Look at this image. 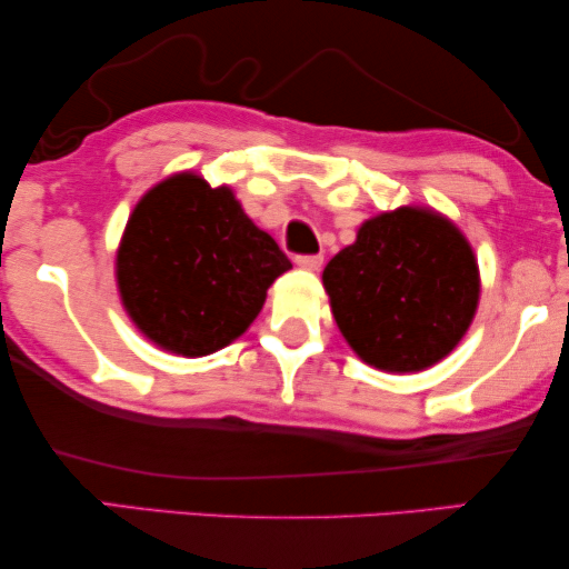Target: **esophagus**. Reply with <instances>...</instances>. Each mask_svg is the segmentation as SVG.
<instances>
[{
  "mask_svg": "<svg viewBox=\"0 0 569 569\" xmlns=\"http://www.w3.org/2000/svg\"><path fill=\"white\" fill-rule=\"evenodd\" d=\"M295 263H298V267L306 269V271H318L323 267V256H298Z\"/></svg>",
  "mask_w": 569,
  "mask_h": 569,
  "instance_id": "esophagus-1",
  "label": "esophagus"
}]
</instances>
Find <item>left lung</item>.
<instances>
[{"label": "left lung", "mask_w": 569, "mask_h": 569, "mask_svg": "<svg viewBox=\"0 0 569 569\" xmlns=\"http://www.w3.org/2000/svg\"><path fill=\"white\" fill-rule=\"evenodd\" d=\"M331 313L349 347L388 372L440 362L469 331L479 267L446 217L399 207L362 222L352 246L323 269Z\"/></svg>", "instance_id": "8db88e82"}]
</instances>
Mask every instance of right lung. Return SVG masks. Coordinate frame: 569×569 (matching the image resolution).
I'll list each match as a JSON object with an SVG mask.
<instances>
[{
  "mask_svg": "<svg viewBox=\"0 0 569 569\" xmlns=\"http://www.w3.org/2000/svg\"><path fill=\"white\" fill-rule=\"evenodd\" d=\"M287 269L290 259L248 220L228 186L212 189L193 173L170 176L139 199L116 253L129 318L183 357L238 339Z\"/></svg>",
  "mask_w": 569,
  "mask_h": 569,
  "instance_id": "obj_1",
  "label": "right lung"
}]
</instances>
